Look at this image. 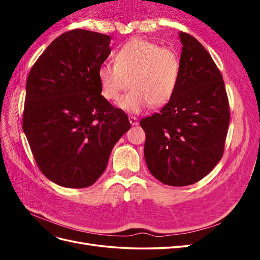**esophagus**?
Returning a JSON list of instances; mask_svg holds the SVG:
<instances>
[{
    "instance_id": "esophagus-1",
    "label": "esophagus",
    "mask_w": 260,
    "mask_h": 260,
    "mask_svg": "<svg viewBox=\"0 0 260 260\" xmlns=\"http://www.w3.org/2000/svg\"><path fill=\"white\" fill-rule=\"evenodd\" d=\"M129 121L132 125H138L139 124V120L138 118L135 117V116H129Z\"/></svg>"
}]
</instances>
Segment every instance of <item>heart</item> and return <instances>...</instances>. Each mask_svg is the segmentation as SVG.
I'll return each mask as SVG.
<instances>
[{
	"label": "heart",
	"instance_id": "1",
	"mask_svg": "<svg viewBox=\"0 0 260 260\" xmlns=\"http://www.w3.org/2000/svg\"><path fill=\"white\" fill-rule=\"evenodd\" d=\"M180 73L175 51L144 39L124 43L115 54V62H104L98 72L102 94L109 101L119 99L122 91L131 90L118 102L122 111L139 114L152 105L158 107L174 95Z\"/></svg>",
	"mask_w": 260,
	"mask_h": 260
}]
</instances>
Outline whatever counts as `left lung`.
Segmentation results:
<instances>
[{
  "label": "left lung",
  "instance_id": "1",
  "mask_svg": "<svg viewBox=\"0 0 260 260\" xmlns=\"http://www.w3.org/2000/svg\"><path fill=\"white\" fill-rule=\"evenodd\" d=\"M182 43L176 91L159 113L140 121L148 170L171 186L196 183L221 159L230 121L222 75L191 35Z\"/></svg>",
  "mask_w": 260,
  "mask_h": 260
}]
</instances>
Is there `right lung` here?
Returning <instances> with one entry per match:
<instances>
[{"instance_id":"add662e5","label":"right lung","mask_w":260,"mask_h":260,"mask_svg":"<svg viewBox=\"0 0 260 260\" xmlns=\"http://www.w3.org/2000/svg\"><path fill=\"white\" fill-rule=\"evenodd\" d=\"M111 37L83 29L60 35L31 68L22 130L39 169L60 186L92 185L131 124L101 95L100 66Z\"/></svg>"}]
</instances>
